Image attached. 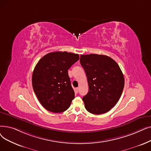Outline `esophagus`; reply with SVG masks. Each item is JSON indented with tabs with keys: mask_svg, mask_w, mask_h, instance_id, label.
Wrapping results in <instances>:
<instances>
[{
	"mask_svg": "<svg viewBox=\"0 0 151 151\" xmlns=\"http://www.w3.org/2000/svg\"><path fill=\"white\" fill-rule=\"evenodd\" d=\"M75 91H76V93H78V92H79V88H76L75 89Z\"/></svg>",
	"mask_w": 151,
	"mask_h": 151,
	"instance_id": "1",
	"label": "esophagus"
}]
</instances>
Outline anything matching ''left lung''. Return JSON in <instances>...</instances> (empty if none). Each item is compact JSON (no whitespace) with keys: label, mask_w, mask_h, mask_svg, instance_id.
<instances>
[{"label":"left lung","mask_w":151,"mask_h":151,"mask_svg":"<svg viewBox=\"0 0 151 151\" xmlns=\"http://www.w3.org/2000/svg\"><path fill=\"white\" fill-rule=\"evenodd\" d=\"M80 63L87 76L88 94L83 97L89 112L99 115L114 107L121 97L124 79L117 63L104 55H81Z\"/></svg>","instance_id":"obj_1"}]
</instances>
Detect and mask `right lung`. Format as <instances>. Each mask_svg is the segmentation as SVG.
Returning a JSON list of instances; mask_svg holds the SVG:
<instances>
[{"mask_svg":"<svg viewBox=\"0 0 151 151\" xmlns=\"http://www.w3.org/2000/svg\"><path fill=\"white\" fill-rule=\"evenodd\" d=\"M79 58L77 54L54 52L45 55L36 64L32 75V88L46 110L60 113L70 107L75 92L68 70Z\"/></svg>","mask_w":151,"mask_h":151,"instance_id":"add662e5","label":"right lung"}]
</instances>
